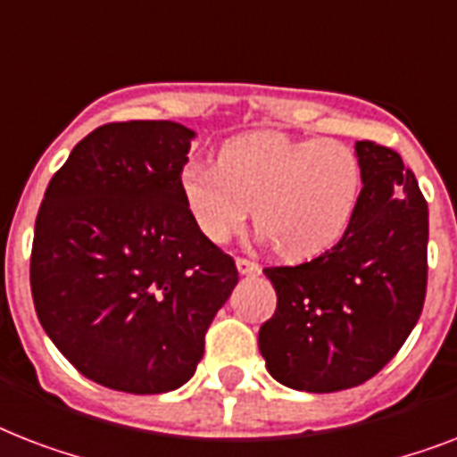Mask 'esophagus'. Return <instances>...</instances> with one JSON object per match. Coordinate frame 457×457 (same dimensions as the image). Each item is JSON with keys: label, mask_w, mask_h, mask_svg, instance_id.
<instances>
[{"label": "esophagus", "mask_w": 457, "mask_h": 457, "mask_svg": "<svg viewBox=\"0 0 457 457\" xmlns=\"http://www.w3.org/2000/svg\"><path fill=\"white\" fill-rule=\"evenodd\" d=\"M237 270H239V275H256L261 268H258V263L249 261V258H237Z\"/></svg>", "instance_id": "1"}]
</instances>
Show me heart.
<instances>
[{
	"mask_svg": "<svg viewBox=\"0 0 457 457\" xmlns=\"http://www.w3.org/2000/svg\"><path fill=\"white\" fill-rule=\"evenodd\" d=\"M179 189L211 242L242 232L256 206V228L272 249L303 261L346 235L361 201L362 165L339 139L251 132L222 146L218 163L187 165Z\"/></svg>",
	"mask_w": 457,
	"mask_h": 457,
	"instance_id": "1",
	"label": "heart"
}]
</instances>
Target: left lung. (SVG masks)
I'll return each mask as SVG.
<instances>
[{
    "label": "left lung",
    "mask_w": 457,
    "mask_h": 457,
    "mask_svg": "<svg viewBox=\"0 0 457 457\" xmlns=\"http://www.w3.org/2000/svg\"><path fill=\"white\" fill-rule=\"evenodd\" d=\"M362 192L346 235L311 263L265 268L278 308L258 332L268 372L332 394L375 377L403 346L427 294L429 213L394 149L355 142Z\"/></svg>",
    "instance_id": "obj_1"
}]
</instances>
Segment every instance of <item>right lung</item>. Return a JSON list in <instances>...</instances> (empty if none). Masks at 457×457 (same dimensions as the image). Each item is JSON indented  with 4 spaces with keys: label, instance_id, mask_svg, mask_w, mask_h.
I'll list each match as a JSON object with an SVG mask.
<instances>
[{
    "label": "right lung",
    "instance_id": "right-lung-1",
    "mask_svg": "<svg viewBox=\"0 0 457 457\" xmlns=\"http://www.w3.org/2000/svg\"><path fill=\"white\" fill-rule=\"evenodd\" d=\"M194 137L172 120L102 125L75 145L39 206L30 258L39 325L109 389L165 394L189 382L239 282L179 189Z\"/></svg>",
    "mask_w": 457,
    "mask_h": 457
}]
</instances>
